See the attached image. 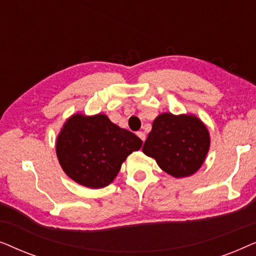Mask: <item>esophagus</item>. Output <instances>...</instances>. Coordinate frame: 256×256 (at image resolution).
I'll return each mask as SVG.
<instances>
[{"mask_svg":"<svg viewBox=\"0 0 256 256\" xmlns=\"http://www.w3.org/2000/svg\"><path fill=\"white\" fill-rule=\"evenodd\" d=\"M138 136L142 140L143 142L146 141V134H144V132H138Z\"/></svg>","mask_w":256,"mask_h":256,"instance_id":"34e87169","label":"esophagus"}]
</instances>
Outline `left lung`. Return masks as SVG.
I'll return each mask as SVG.
<instances>
[{"label":"left lung","mask_w":256,"mask_h":256,"mask_svg":"<svg viewBox=\"0 0 256 256\" xmlns=\"http://www.w3.org/2000/svg\"><path fill=\"white\" fill-rule=\"evenodd\" d=\"M210 149V132L191 114L162 113L152 122L143 152L174 178L188 177L200 169Z\"/></svg>","instance_id":"obj_1"}]
</instances>
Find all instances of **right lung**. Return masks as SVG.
Listing matches in <instances>:
<instances>
[{
  "label": "right lung",
  "instance_id": "add662e5",
  "mask_svg": "<svg viewBox=\"0 0 256 256\" xmlns=\"http://www.w3.org/2000/svg\"><path fill=\"white\" fill-rule=\"evenodd\" d=\"M141 146V138L113 124L107 115L76 113L62 126L56 152L71 180L86 188H101L114 180L126 158Z\"/></svg>",
  "mask_w": 256,
  "mask_h": 256
}]
</instances>
